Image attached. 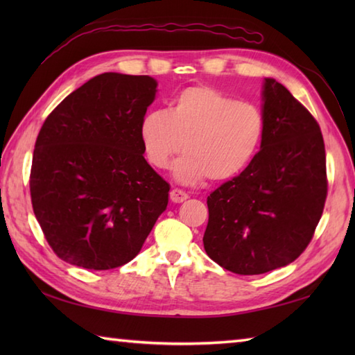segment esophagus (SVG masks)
I'll list each match as a JSON object with an SVG mask.
<instances>
[{
    "mask_svg": "<svg viewBox=\"0 0 355 355\" xmlns=\"http://www.w3.org/2000/svg\"><path fill=\"white\" fill-rule=\"evenodd\" d=\"M169 197H171V200H172L173 202H183V201H186L187 198H189V195H187L184 191L172 189L171 193H169Z\"/></svg>",
    "mask_w": 355,
    "mask_h": 355,
    "instance_id": "1",
    "label": "esophagus"
}]
</instances>
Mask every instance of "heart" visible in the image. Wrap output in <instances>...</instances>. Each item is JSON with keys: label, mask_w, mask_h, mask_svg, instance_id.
Returning a JSON list of instances; mask_svg holds the SVG:
<instances>
[{"label": "heart", "mask_w": 355, "mask_h": 355, "mask_svg": "<svg viewBox=\"0 0 355 355\" xmlns=\"http://www.w3.org/2000/svg\"><path fill=\"white\" fill-rule=\"evenodd\" d=\"M266 131L258 107L239 102L212 87H191L180 93L169 111L155 110L143 117L140 139L149 163L169 168L175 163L177 182H225L239 175L258 154Z\"/></svg>", "instance_id": "obj_1"}]
</instances>
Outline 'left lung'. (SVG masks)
Segmentation results:
<instances>
[{
	"instance_id": "obj_1",
	"label": "left lung",
	"mask_w": 355,
	"mask_h": 355,
	"mask_svg": "<svg viewBox=\"0 0 355 355\" xmlns=\"http://www.w3.org/2000/svg\"><path fill=\"white\" fill-rule=\"evenodd\" d=\"M261 112V150L207 197L205 250L238 275H262L296 259L327 200L325 145L314 117L273 78L263 79Z\"/></svg>"
}]
</instances>
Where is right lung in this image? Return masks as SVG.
Masks as SVG:
<instances>
[{
    "instance_id": "1",
    "label": "right lung",
    "mask_w": 355,
    "mask_h": 355,
    "mask_svg": "<svg viewBox=\"0 0 355 355\" xmlns=\"http://www.w3.org/2000/svg\"><path fill=\"white\" fill-rule=\"evenodd\" d=\"M150 76L102 73L53 110L36 139L30 193L59 258L88 270L139 254L171 186L145 160L140 125L155 99Z\"/></svg>"
}]
</instances>
